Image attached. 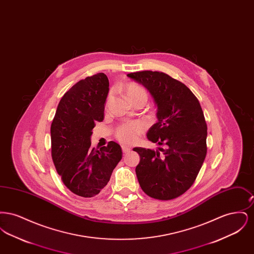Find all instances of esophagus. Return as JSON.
<instances>
[{
    "label": "esophagus",
    "mask_w": 254,
    "mask_h": 254,
    "mask_svg": "<svg viewBox=\"0 0 254 254\" xmlns=\"http://www.w3.org/2000/svg\"><path fill=\"white\" fill-rule=\"evenodd\" d=\"M122 150H123L124 153H127V152H129L131 150V148L127 146V145H122Z\"/></svg>",
    "instance_id": "obj_1"
}]
</instances>
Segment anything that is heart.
<instances>
[{"mask_svg":"<svg viewBox=\"0 0 254 254\" xmlns=\"http://www.w3.org/2000/svg\"><path fill=\"white\" fill-rule=\"evenodd\" d=\"M126 93L128 100L134 104L136 102H144L147 100V93L145 88L138 85L129 84L126 87ZM112 92L109 94V101L111 99ZM145 125L142 122H130L123 124L115 130V137L123 144H132L140 134L145 131Z\"/></svg>","mask_w":254,"mask_h":254,"instance_id":"heart-1","label":"heart"}]
</instances>
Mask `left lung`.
<instances>
[{"mask_svg":"<svg viewBox=\"0 0 254 254\" xmlns=\"http://www.w3.org/2000/svg\"><path fill=\"white\" fill-rule=\"evenodd\" d=\"M144 85L157 106L158 122L147 131L156 150L134 147L140 155L135 171L141 189L158 200H171L193 184L206 155L207 127L202 108L191 90L158 71L127 74Z\"/></svg>","mask_w":254,"mask_h":254,"instance_id":"obj_1","label":"left lung"}]
</instances>
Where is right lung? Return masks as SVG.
Instances as JSON below:
<instances>
[{
  "label": "right lung",
  "instance_id": "1",
  "mask_svg": "<svg viewBox=\"0 0 254 254\" xmlns=\"http://www.w3.org/2000/svg\"><path fill=\"white\" fill-rule=\"evenodd\" d=\"M109 86L104 73L76 83L62 97L50 127L56 170L71 192L85 198L107 186L123 157L121 146L113 141L99 150L90 142L95 123L104 120Z\"/></svg>",
  "mask_w": 254,
  "mask_h": 254
}]
</instances>
